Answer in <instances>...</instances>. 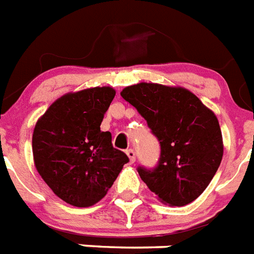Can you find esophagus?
Instances as JSON below:
<instances>
[{
  "instance_id": "1",
  "label": "esophagus",
  "mask_w": 254,
  "mask_h": 254,
  "mask_svg": "<svg viewBox=\"0 0 254 254\" xmlns=\"http://www.w3.org/2000/svg\"><path fill=\"white\" fill-rule=\"evenodd\" d=\"M126 155L128 156L129 162H131V164L135 162V160H136V155H135V151H133V149H127V151H126Z\"/></svg>"
}]
</instances>
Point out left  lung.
<instances>
[{"instance_id": "8db88e82", "label": "left lung", "mask_w": 254, "mask_h": 254, "mask_svg": "<svg viewBox=\"0 0 254 254\" xmlns=\"http://www.w3.org/2000/svg\"><path fill=\"white\" fill-rule=\"evenodd\" d=\"M121 95L136 107L161 145L159 165L153 170L139 168L140 178L162 203H191L207 188L223 157L214 111L181 86L140 82Z\"/></svg>"}]
</instances>
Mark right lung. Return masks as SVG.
<instances>
[{"label":"right lung","instance_id":"right-lung-1","mask_svg":"<svg viewBox=\"0 0 254 254\" xmlns=\"http://www.w3.org/2000/svg\"><path fill=\"white\" fill-rule=\"evenodd\" d=\"M115 97L110 86L66 93L38 119L32 133L34 164L55 195L74 207L98 203L128 157L101 131Z\"/></svg>","mask_w":254,"mask_h":254}]
</instances>
